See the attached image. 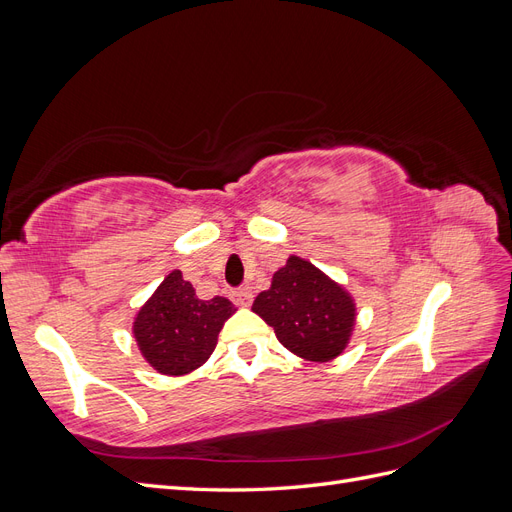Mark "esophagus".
<instances>
[{
  "instance_id": "1",
  "label": "esophagus",
  "mask_w": 512,
  "mask_h": 512,
  "mask_svg": "<svg viewBox=\"0 0 512 512\" xmlns=\"http://www.w3.org/2000/svg\"><path fill=\"white\" fill-rule=\"evenodd\" d=\"M232 301L239 307H247L252 303V290L250 288H237L232 290Z\"/></svg>"
}]
</instances>
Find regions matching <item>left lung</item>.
<instances>
[{"label": "left lung", "mask_w": 512, "mask_h": 512, "mask_svg": "<svg viewBox=\"0 0 512 512\" xmlns=\"http://www.w3.org/2000/svg\"><path fill=\"white\" fill-rule=\"evenodd\" d=\"M252 309L284 348L318 363L344 352L356 318L350 294L299 256L273 273L271 288L258 294Z\"/></svg>", "instance_id": "obj_1"}]
</instances>
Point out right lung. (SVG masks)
I'll list each match as a JSON object with an SVG mask.
<instances>
[{"instance_id":"obj_1","label":"right lung","mask_w":512,"mask_h":512,"mask_svg":"<svg viewBox=\"0 0 512 512\" xmlns=\"http://www.w3.org/2000/svg\"><path fill=\"white\" fill-rule=\"evenodd\" d=\"M235 312V305L224 297L198 299L181 271H173L138 309L132 331L153 369L183 376L209 359L224 322Z\"/></svg>"}]
</instances>
